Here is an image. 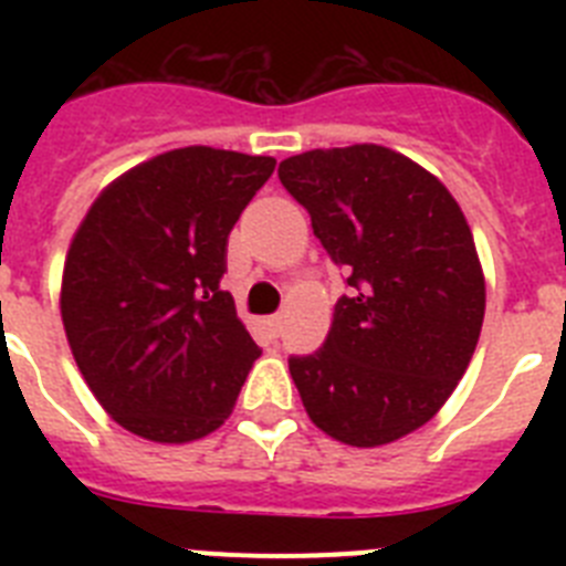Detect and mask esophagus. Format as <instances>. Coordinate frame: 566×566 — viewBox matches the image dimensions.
Returning <instances> with one entry per match:
<instances>
[{
	"label": "esophagus",
	"instance_id": "esophagus-1",
	"mask_svg": "<svg viewBox=\"0 0 566 566\" xmlns=\"http://www.w3.org/2000/svg\"><path fill=\"white\" fill-rule=\"evenodd\" d=\"M266 328L274 334V337H277L280 328H283V317H280V314H272V317H266Z\"/></svg>",
	"mask_w": 566,
	"mask_h": 566
}]
</instances>
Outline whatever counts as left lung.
Listing matches in <instances>:
<instances>
[{
	"label": "left lung",
	"instance_id": "1",
	"mask_svg": "<svg viewBox=\"0 0 566 566\" xmlns=\"http://www.w3.org/2000/svg\"><path fill=\"white\" fill-rule=\"evenodd\" d=\"M277 175L352 286L323 348L289 359L303 408L352 448L397 442L437 417L476 352L484 274L468 221L437 175L379 144L308 149Z\"/></svg>",
	"mask_w": 566,
	"mask_h": 566
}]
</instances>
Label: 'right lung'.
<instances>
[{
  "instance_id": "obj_1",
  "label": "right lung",
  "mask_w": 566,
  "mask_h": 566,
  "mask_svg": "<svg viewBox=\"0 0 566 566\" xmlns=\"http://www.w3.org/2000/svg\"><path fill=\"white\" fill-rule=\"evenodd\" d=\"M269 155L181 147L102 189L67 249L62 323L84 382L135 437L218 431L260 357L221 289L227 240Z\"/></svg>"
}]
</instances>
